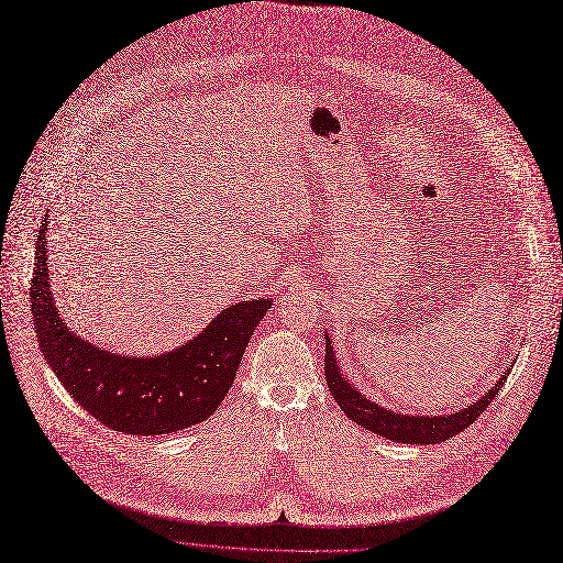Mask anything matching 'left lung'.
I'll use <instances>...</instances> for the list:
<instances>
[{
  "instance_id": "8db88e82",
  "label": "left lung",
  "mask_w": 563,
  "mask_h": 563,
  "mask_svg": "<svg viewBox=\"0 0 563 563\" xmlns=\"http://www.w3.org/2000/svg\"><path fill=\"white\" fill-rule=\"evenodd\" d=\"M506 376L508 371L486 396H481L474 406L465 410H459L446 417H408V415L389 412L376 404H371L366 396H362L357 389L351 387V383L343 380L334 360L330 336H325V378L339 408L355 423L366 428V431H373L387 440H396L404 444H440L453 435H459L472 421H476V417L484 415V410L490 406V400L501 389Z\"/></svg>"
}]
</instances>
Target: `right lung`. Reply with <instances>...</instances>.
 I'll list each match as a JSON object with an SVG mask.
<instances>
[{
    "label": "right lung",
    "instance_id": "obj_1",
    "mask_svg": "<svg viewBox=\"0 0 563 563\" xmlns=\"http://www.w3.org/2000/svg\"><path fill=\"white\" fill-rule=\"evenodd\" d=\"M47 220L36 238L32 316L43 357L66 391L100 423L128 435H167L208 419L229 394L271 300L238 302L178 351L121 357L75 336L52 302Z\"/></svg>",
    "mask_w": 563,
    "mask_h": 563
}]
</instances>
